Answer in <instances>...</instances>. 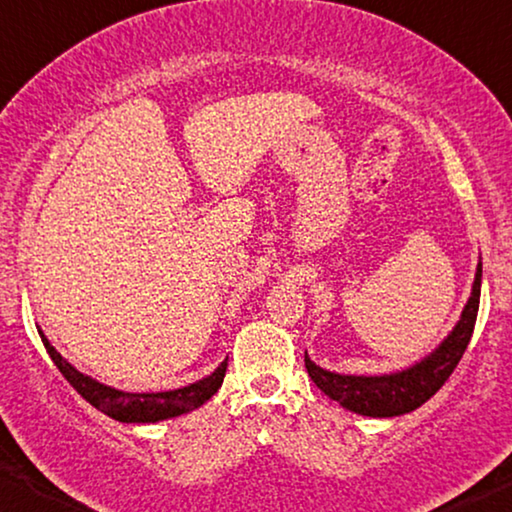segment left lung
Segmentation results:
<instances>
[{
  "label": "left lung",
  "instance_id": "8db88e82",
  "mask_svg": "<svg viewBox=\"0 0 512 512\" xmlns=\"http://www.w3.org/2000/svg\"><path fill=\"white\" fill-rule=\"evenodd\" d=\"M480 278H483V264L478 262L474 289H471L469 301L464 305L460 322L448 333V338L430 356H425L423 361H418L407 370L393 372V375L356 377L338 375V372L319 368L305 354V370H308L310 379L331 400L340 402L342 407L361 416L391 418L418 409L446 384L448 377L457 368V363H460L464 349L469 345L478 317Z\"/></svg>",
  "mask_w": 512,
  "mask_h": 512
}]
</instances>
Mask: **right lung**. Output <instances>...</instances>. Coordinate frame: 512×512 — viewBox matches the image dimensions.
<instances>
[{
    "mask_svg": "<svg viewBox=\"0 0 512 512\" xmlns=\"http://www.w3.org/2000/svg\"><path fill=\"white\" fill-rule=\"evenodd\" d=\"M41 340L61 375L66 377L68 384H71L75 391H78L82 398L91 404V407H96L98 411H103V414H108L110 418H114V421H121V423H156V421H165V418L188 414V411L202 407V404L218 391L227 370V358H225V361L220 363L209 377L195 381V384L190 386L177 388V391L126 393V391H117V388L112 386L98 384L96 379L82 375L80 370H75L73 365L50 345L43 333H41Z\"/></svg>",
    "mask_w": 512,
    "mask_h": 512,
    "instance_id": "right-lung-1",
    "label": "right lung"
}]
</instances>
